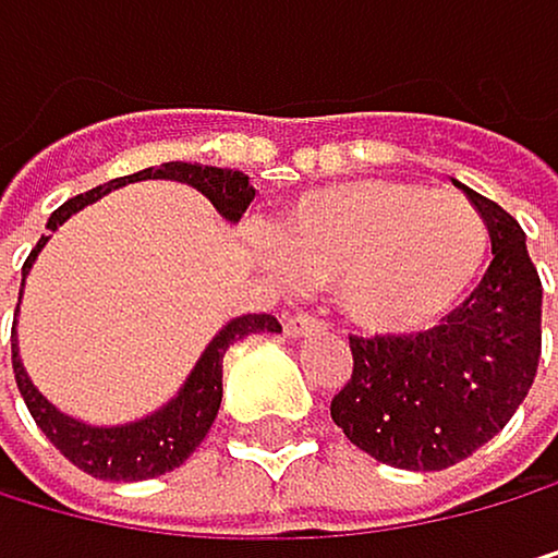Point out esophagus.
I'll return each instance as SVG.
<instances>
[{
    "label": "esophagus",
    "instance_id": "34e87169",
    "mask_svg": "<svg viewBox=\"0 0 558 558\" xmlns=\"http://www.w3.org/2000/svg\"><path fill=\"white\" fill-rule=\"evenodd\" d=\"M325 325L317 322V317L311 314H293V317H286V335L290 339H300V335H311V331H322Z\"/></svg>",
    "mask_w": 558,
    "mask_h": 558
}]
</instances>
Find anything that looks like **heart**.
<instances>
[{
	"label": "heart",
	"instance_id": "heart-1",
	"mask_svg": "<svg viewBox=\"0 0 558 558\" xmlns=\"http://www.w3.org/2000/svg\"><path fill=\"white\" fill-rule=\"evenodd\" d=\"M282 272L331 286L374 335L440 325L478 286L489 223L472 198L415 181H345L286 206L268 230Z\"/></svg>",
	"mask_w": 558,
	"mask_h": 558
}]
</instances>
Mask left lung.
I'll list each match as a JSON object with an SVG mask.
<instances>
[{
    "instance_id": "left-lung-1",
    "label": "left lung",
    "mask_w": 558,
    "mask_h": 558,
    "mask_svg": "<svg viewBox=\"0 0 558 558\" xmlns=\"http://www.w3.org/2000/svg\"><path fill=\"white\" fill-rule=\"evenodd\" d=\"M454 184L489 223L486 276L437 328L349 339L352 377L331 398L349 444L409 472L450 469L489 444L527 398L542 356V279L521 223Z\"/></svg>"
}]
</instances>
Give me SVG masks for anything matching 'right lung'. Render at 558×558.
Returning a JSON list of instances; mask_svg holds the SVG:
<instances>
[{
	"label": "right lung",
	"instance_id": "obj_1",
	"mask_svg": "<svg viewBox=\"0 0 558 558\" xmlns=\"http://www.w3.org/2000/svg\"><path fill=\"white\" fill-rule=\"evenodd\" d=\"M132 181H181L187 187L202 192L213 209L236 223L244 216V209L255 198V187L251 178L241 170L230 167H206V163H160V167H146L138 174L129 178H114L108 184L94 187V192L69 198L65 206H59L48 216V230L54 233L69 216H76L80 209L94 206L97 198ZM51 233H40L37 247L31 251V258L23 262V279H20V300H23V286H27L31 268L40 255V247L51 241ZM20 314V307H16ZM16 328V322H13ZM255 331H282L272 314H244L233 317L223 328L213 335V342L202 349L198 363L192 366V374L184 377L178 395L163 401L157 412L143 415L135 423H121V426H94L83 423L76 415H65L62 409H54L51 401L34 388V380L27 374V366L20 360V349L13 342V374H16V388L27 401V409L34 415V423L40 433L62 450V454L83 469L94 478H111V482H143V478H157L163 472H174L178 464L192 458V450L206 440V433L219 412V401H223V356L233 342L247 339ZM16 335V331H13Z\"/></svg>",
	"mask_w": 558,
	"mask_h": 558
}]
</instances>
